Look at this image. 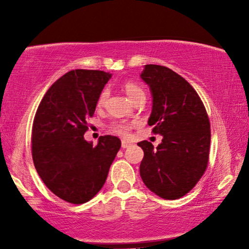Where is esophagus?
<instances>
[{"mask_svg": "<svg viewBox=\"0 0 249 249\" xmlns=\"http://www.w3.org/2000/svg\"><path fill=\"white\" fill-rule=\"evenodd\" d=\"M130 145H131V142H128V141H122V142H121L122 148H127V147H129V146H130Z\"/></svg>", "mask_w": 249, "mask_h": 249, "instance_id": "34e87169", "label": "esophagus"}]
</instances>
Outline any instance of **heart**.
I'll list each match as a JSON object with an SVG mask.
<instances>
[{
	"label": "heart",
	"instance_id": "obj_1",
	"mask_svg": "<svg viewBox=\"0 0 249 249\" xmlns=\"http://www.w3.org/2000/svg\"><path fill=\"white\" fill-rule=\"evenodd\" d=\"M122 88H124V93L127 94V96L131 102H135L139 97H145L144 89H142L139 85H137L136 83H132V81H127V83H124L122 85ZM107 96H108V93L107 90L102 91L97 101L98 107H103ZM130 129H131V124H127V122H117V124L112 125V130H113L115 134L120 136H128Z\"/></svg>",
	"mask_w": 249,
	"mask_h": 249
}]
</instances>
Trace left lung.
Instances as JSON below:
<instances>
[{
    "mask_svg": "<svg viewBox=\"0 0 249 249\" xmlns=\"http://www.w3.org/2000/svg\"><path fill=\"white\" fill-rule=\"evenodd\" d=\"M141 78L152 94L148 124L163 138L156 148L147 141L138 142L144 151L139 172L155 195L178 199L195 187L206 170L209 117L196 90L169 68L146 64Z\"/></svg>",
    "mask_w": 249,
    "mask_h": 249,
    "instance_id": "1",
    "label": "left lung"
}]
</instances>
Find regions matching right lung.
Here are the masks:
<instances>
[{
	"label": "right lung",
	"mask_w": 249,
	"mask_h": 249,
	"mask_svg": "<svg viewBox=\"0 0 249 249\" xmlns=\"http://www.w3.org/2000/svg\"><path fill=\"white\" fill-rule=\"evenodd\" d=\"M111 77L100 70H71L50 87L37 108L34 165L47 188L68 203H86L100 192L121 147L115 136H101L96 146L84 138L87 118Z\"/></svg>",
	"instance_id": "obj_1"
}]
</instances>
